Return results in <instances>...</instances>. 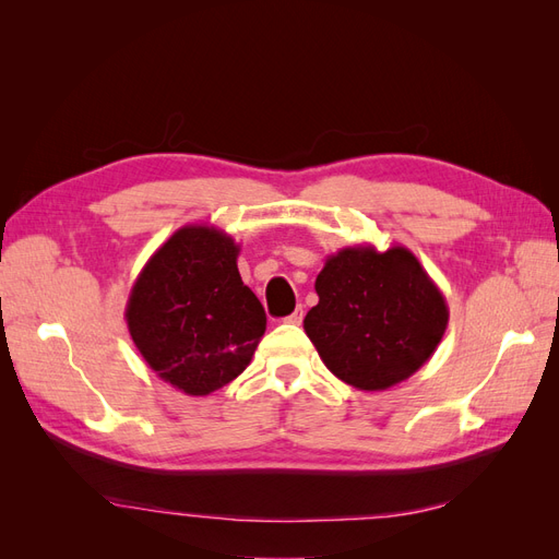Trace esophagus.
I'll return each mask as SVG.
<instances>
[{"instance_id": "1", "label": "esophagus", "mask_w": 559, "mask_h": 559, "mask_svg": "<svg viewBox=\"0 0 559 559\" xmlns=\"http://www.w3.org/2000/svg\"><path fill=\"white\" fill-rule=\"evenodd\" d=\"M284 321H286V324H296V326H298L300 321H302V308H298L294 314H289Z\"/></svg>"}]
</instances>
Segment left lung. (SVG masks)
<instances>
[{
	"instance_id": "left-lung-1",
	"label": "left lung",
	"mask_w": 559,
	"mask_h": 559,
	"mask_svg": "<svg viewBox=\"0 0 559 559\" xmlns=\"http://www.w3.org/2000/svg\"><path fill=\"white\" fill-rule=\"evenodd\" d=\"M306 329L331 373L364 392H382L425 366L448 329V302L415 253L373 245L331 253Z\"/></svg>"
}]
</instances>
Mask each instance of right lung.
Instances as JSON below:
<instances>
[{
    "mask_svg": "<svg viewBox=\"0 0 559 559\" xmlns=\"http://www.w3.org/2000/svg\"><path fill=\"white\" fill-rule=\"evenodd\" d=\"M240 245L214 226H183L134 280L126 321L156 376L189 396L238 378L265 333L261 300L242 282Z\"/></svg>",
    "mask_w": 559,
    "mask_h": 559,
    "instance_id": "1",
    "label": "right lung"
}]
</instances>
